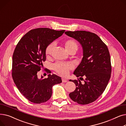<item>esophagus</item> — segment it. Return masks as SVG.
I'll use <instances>...</instances> for the list:
<instances>
[{"label": "esophagus", "instance_id": "obj_1", "mask_svg": "<svg viewBox=\"0 0 126 126\" xmlns=\"http://www.w3.org/2000/svg\"><path fill=\"white\" fill-rule=\"evenodd\" d=\"M62 81L63 83H66L67 82V80H66V79H63V78L62 79Z\"/></svg>", "mask_w": 126, "mask_h": 126}]
</instances>
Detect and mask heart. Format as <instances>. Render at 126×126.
Segmentation results:
<instances>
[{
  "label": "heart",
  "instance_id": "1",
  "mask_svg": "<svg viewBox=\"0 0 126 126\" xmlns=\"http://www.w3.org/2000/svg\"><path fill=\"white\" fill-rule=\"evenodd\" d=\"M55 47L54 43L49 44L45 49V54L47 57H49L52 54ZM65 50L68 53L75 52L77 50L78 45L74 39H68L64 43ZM54 69L58 74L62 76H66L68 75L70 70L74 68V65L70 63H57L53 66Z\"/></svg>",
  "mask_w": 126,
  "mask_h": 126
}]
</instances>
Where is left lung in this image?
<instances>
[{"mask_svg": "<svg viewBox=\"0 0 126 126\" xmlns=\"http://www.w3.org/2000/svg\"><path fill=\"white\" fill-rule=\"evenodd\" d=\"M65 34L82 46L83 58L74 74L80 79L85 78L84 84L79 79L69 80L76 84V88L69 95L79 104H88L103 93L110 80L111 66L108 47L94 33L78 31H67Z\"/></svg>", "mask_w": 126, "mask_h": 126, "instance_id": "8db88e82", "label": "left lung"}]
</instances>
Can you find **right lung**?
Returning <instances> with one entry per match:
<instances>
[{"label": "right lung", "instance_id": "add662e5", "mask_svg": "<svg viewBox=\"0 0 126 126\" xmlns=\"http://www.w3.org/2000/svg\"><path fill=\"white\" fill-rule=\"evenodd\" d=\"M65 30L48 28L32 30L20 40L13 53L12 77L20 93L30 102L40 104L47 101L52 95V88L62 82L55 74L47 78L38 77V72L46 60L45 49L52 41L61 36Z\"/></svg>", "mask_w": 126, "mask_h": 126}]
</instances>
